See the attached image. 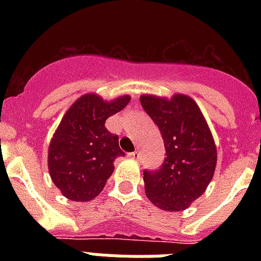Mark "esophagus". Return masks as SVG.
<instances>
[{
	"label": "esophagus",
	"instance_id": "esophagus-1",
	"mask_svg": "<svg viewBox=\"0 0 261 261\" xmlns=\"http://www.w3.org/2000/svg\"><path fill=\"white\" fill-rule=\"evenodd\" d=\"M128 157H130V159H133V160H141V157H142V154H141V151H131V153H128Z\"/></svg>",
	"mask_w": 261,
	"mask_h": 261
}]
</instances>
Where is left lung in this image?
Listing matches in <instances>:
<instances>
[{"label":"left lung","mask_w":261,"mask_h":261,"mask_svg":"<svg viewBox=\"0 0 261 261\" xmlns=\"http://www.w3.org/2000/svg\"><path fill=\"white\" fill-rule=\"evenodd\" d=\"M141 104L163 135L165 159L145 169V192L165 211L186 210L206 191L217 165L214 139L196 102L174 94L172 100L142 96Z\"/></svg>","instance_id":"left-lung-1"}]
</instances>
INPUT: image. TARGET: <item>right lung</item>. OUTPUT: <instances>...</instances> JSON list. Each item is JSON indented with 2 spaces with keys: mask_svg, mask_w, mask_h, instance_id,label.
<instances>
[{
  "mask_svg": "<svg viewBox=\"0 0 261 261\" xmlns=\"http://www.w3.org/2000/svg\"><path fill=\"white\" fill-rule=\"evenodd\" d=\"M128 101V96L107 102L85 94L61 120L48 149V169L55 186L70 200L96 198L114 172L115 159L124 155L119 137L107 130L106 120Z\"/></svg>",
  "mask_w": 261,
  "mask_h": 261,
  "instance_id": "1",
  "label": "right lung"
}]
</instances>
